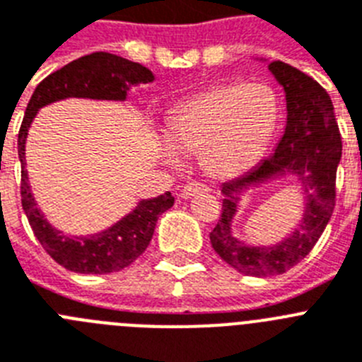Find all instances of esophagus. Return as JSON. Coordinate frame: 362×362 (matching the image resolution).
<instances>
[{"instance_id": "esophagus-1", "label": "esophagus", "mask_w": 362, "mask_h": 362, "mask_svg": "<svg viewBox=\"0 0 362 362\" xmlns=\"http://www.w3.org/2000/svg\"><path fill=\"white\" fill-rule=\"evenodd\" d=\"M202 191H206V189H204L202 184H187L180 189V197H182V199H191V197L202 193Z\"/></svg>"}]
</instances>
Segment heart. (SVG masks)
Returning a JSON list of instances; mask_svg holds the SVG:
<instances>
[{
    "label": "heart",
    "instance_id": "obj_1",
    "mask_svg": "<svg viewBox=\"0 0 362 362\" xmlns=\"http://www.w3.org/2000/svg\"><path fill=\"white\" fill-rule=\"evenodd\" d=\"M279 118V98L264 83H224L182 103L168 124L171 142L162 147L171 163L200 155L207 175L235 178L264 155Z\"/></svg>",
    "mask_w": 362,
    "mask_h": 362
}]
</instances>
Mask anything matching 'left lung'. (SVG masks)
Wrapping results in <instances>:
<instances>
[{"mask_svg":"<svg viewBox=\"0 0 362 362\" xmlns=\"http://www.w3.org/2000/svg\"><path fill=\"white\" fill-rule=\"evenodd\" d=\"M286 96V127L266 160L244 177L222 185V215L209 233L213 250L237 272L250 276L281 275L312 251L335 207V175L342 142L329 94L303 71L272 62L268 65ZM291 174L303 189V218L276 245L251 247L233 235L240 194L251 187Z\"/></svg>","mask_w":362,"mask_h":362,"instance_id":"1","label":"left lung"}]
</instances>
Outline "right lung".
I'll use <instances>...</instances> for the list:
<instances>
[{"label":"right lung","mask_w":362,"mask_h":362,"mask_svg":"<svg viewBox=\"0 0 362 362\" xmlns=\"http://www.w3.org/2000/svg\"><path fill=\"white\" fill-rule=\"evenodd\" d=\"M155 80L147 67L109 52H93L74 59L52 72L36 87L25 111L18 134V155L21 162V206L29 218L34 235L58 264L65 269L86 275H103L120 272L133 264L149 246L158 216L173 207V194L163 193L156 199L140 200L133 211L111 228L94 235H65L52 228L37 207L25 169V142L37 111L49 103L65 98L109 100L125 102L131 87Z\"/></svg>","instance_id":"right-lung-1"}]
</instances>
